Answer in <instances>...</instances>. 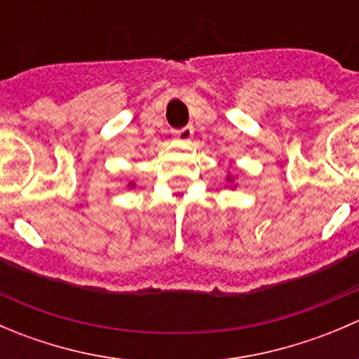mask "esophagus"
I'll list each match as a JSON object with an SVG mask.
<instances>
[{
    "label": "esophagus",
    "mask_w": 359,
    "mask_h": 359,
    "mask_svg": "<svg viewBox=\"0 0 359 359\" xmlns=\"http://www.w3.org/2000/svg\"><path fill=\"white\" fill-rule=\"evenodd\" d=\"M194 135V128L193 126H184V128L177 130L175 132V139L180 140V142H189Z\"/></svg>",
    "instance_id": "34e87169"
}]
</instances>
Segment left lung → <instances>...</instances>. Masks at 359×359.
Segmentation results:
<instances>
[{"label": "left lung", "instance_id": "8db88e82", "mask_svg": "<svg viewBox=\"0 0 359 359\" xmlns=\"http://www.w3.org/2000/svg\"><path fill=\"white\" fill-rule=\"evenodd\" d=\"M226 180H227V182H229V184H233V182H234V177H233V175H231V173H227ZM234 187H236V186H234Z\"/></svg>", "mask_w": 359, "mask_h": 359}]
</instances>
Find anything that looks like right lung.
I'll list each match as a JSON object with an SVG mask.
<instances>
[{
    "instance_id": "obj_1",
    "label": "right lung",
    "mask_w": 359,
    "mask_h": 359,
    "mask_svg": "<svg viewBox=\"0 0 359 359\" xmlns=\"http://www.w3.org/2000/svg\"><path fill=\"white\" fill-rule=\"evenodd\" d=\"M128 187L130 189H133V187H135V182H128Z\"/></svg>"
}]
</instances>
